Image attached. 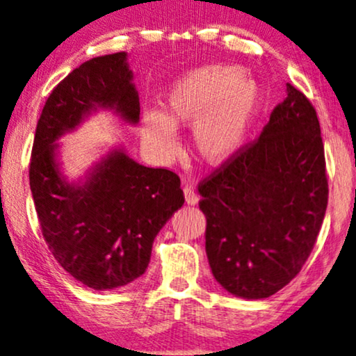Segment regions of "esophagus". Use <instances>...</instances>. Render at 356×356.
Listing matches in <instances>:
<instances>
[{
    "label": "esophagus",
    "mask_w": 356,
    "mask_h": 356,
    "mask_svg": "<svg viewBox=\"0 0 356 356\" xmlns=\"http://www.w3.org/2000/svg\"><path fill=\"white\" fill-rule=\"evenodd\" d=\"M184 197H186V202L188 205H197L198 200H200V197H198V193L193 187H184Z\"/></svg>",
    "instance_id": "1"
}]
</instances>
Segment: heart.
I'll return each instance as SVG.
<instances>
[{
  "label": "heart",
  "instance_id": "1",
  "mask_svg": "<svg viewBox=\"0 0 356 356\" xmlns=\"http://www.w3.org/2000/svg\"><path fill=\"white\" fill-rule=\"evenodd\" d=\"M264 91L236 65L210 63L179 76L163 97V113L141 117V140L161 161L177 153V130L192 127V145L210 165L238 153L262 107Z\"/></svg>",
  "mask_w": 356,
  "mask_h": 356
}]
</instances>
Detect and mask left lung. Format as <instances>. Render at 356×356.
I'll return each mask as SVG.
<instances>
[{"label":"left lung","mask_w":356,"mask_h":356,"mask_svg":"<svg viewBox=\"0 0 356 356\" xmlns=\"http://www.w3.org/2000/svg\"><path fill=\"white\" fill-rule=\"evenodd\" d=\"M198 192L215 280L244 300L288 285L314 248L329 197L319 120L305 94L286 84L259 140Z\"/></svg>","instance_id":"obj_1"}]
</instances>
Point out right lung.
Returning <instances> with one entry per match:
<instances>
[{
	"instance_id": "add662e5",
	"label": "right lung",
	"mask_w": 356,
	"mask_h": 356,
	"mask_svg": "<svg viewBox=\"0 0 356 356\" xmlns=\"http://www.w3.org/2000/svg\"><path fill=\"white\" fill-rule=\"evenodd\" d=\"M99 111L112 112L123 125L140 122L127 51L84 61L51 91L37 123L29 179L56 262L83 285L106 291L146 272L154 238L184 205V192L174 172L136 163L122 145L70 181L56 141Z\"/></svg>"
}]
</instances>
